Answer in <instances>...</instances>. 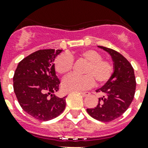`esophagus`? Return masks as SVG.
<instances>
[{
  "label": "esophagus",
  "mask_w": 148,
  "mask_h": 148,
  "mask_svg": "<svg viewBox=\"0 0 148 148\" xmlns=\"http://www.w3.org/2000/svg\"><path fill=\"white\" fill-rule=\"evenodd\" d=\"M80 95H81L83 97H87L88 95H90V93L89 92H80Z\"/></svg>",
  "instance_id": "esophagus-1"
}]
</instances>
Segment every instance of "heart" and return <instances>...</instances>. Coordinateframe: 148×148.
<instances>
[{
    "instance_id": "1",
    "label": "heart",
    "mask_w": 148,
    "mask_h": 148,
    "mask_svg": "<svg viewBox=\"0 0 148 148\" xmlns=\"http://www.w3.org/2000/svg\"><path fill=\"white\" fill-rule=\"evenodd\" d=\"M86 63L82 70L84 75L70 74L64 78L62 88L65 91H81L93 86L95 81L97 84L105 83L112 76L114 67L108 60H103L101 53L95 50H85L77 54ZM71 56L61 54L56 58L54 68L60 75H64L71 70Z\"/></svg>"
}]
</instances>
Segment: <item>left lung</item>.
<instances>
[{
	"label": "left lung",
	"mask_w": 148,
	"mask_h": 148,
	"mask_svg": "<svg viewBox=\"0 0 148 148\" xmlns=\"http://www.w3.org/2000/svg\"><path fill=\"white\" fill-rule=\"evenodd\" d=\"M99 48L108 52L113 61L112 76L103 87L96 90L103 94L97 105L87 111L95 119L110 122L121 116L131 103L135 94L136 80L134 68L124 56L116 51L103 46Z\"/></svg>",
	"instance_id": "8db88e82"
}]
</instances>
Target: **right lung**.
<instances>
[{"instance_id":"obj_1","label":"right lung","mask_w":148,"mask_h":148,"mask_svg":"<svg viewBox=\"0 0 148 148\" xmlns=\"http://www.w3.org/2000/svg\"><path fill=\"white\" fill-rule=\"evenodd\" d=\"M62 50L35 51L20 61L13 77L14 90L22 109L40 121H50L64 111L65 97L55 95L60 81L54 60Z\"/></svg>"}]
</instances>
